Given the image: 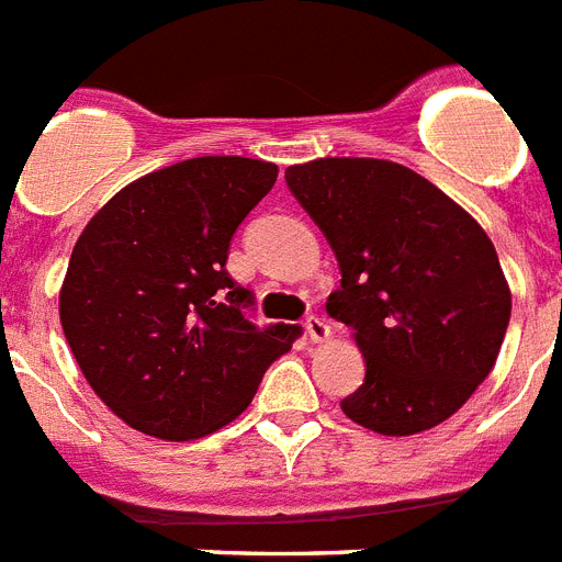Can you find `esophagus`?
<instances>
[{"label": "esophagus", "mask_w": 562, "mask_h": 562, "mask_svg": "<svg viewBox=\"0 0 562 562\" xmlns=\"http://www.w3.org/2000/svg\"><path fill=\"white\" fill-rule=\"evenodd\" d=\"M304 330H307L310 341H315V345H318V341H327V338H330V324L324 322V318H318V315H310L307 324H304Z\"/></svg>", "instance_id": "obj_1"}]
</instances>
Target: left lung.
<instances>
[{"mask_svg": "<svg viewBox=\"0 0 562 562\" xmlns=\"http://www.w3.org/2000/svg\"><path fill=\"white\" fill-rule=\"evenodd\" d=\"M286 187L327 235L341 270L327 313L353 330L364 382L347 419L414 437L451 419L485 382L512 318L497 249L442 189L402 164L322 157Z\"/></svg>", "mask_w": 562, "mask_h": 562, "instance_id": "obj_1", "label": "left lung"}]
</instances>
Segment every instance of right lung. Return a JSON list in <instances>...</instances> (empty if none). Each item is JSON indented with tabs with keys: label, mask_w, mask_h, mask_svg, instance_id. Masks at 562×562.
<instances>
[{
	"label": "right lung",
	"mask_w": 562,
	"mask_h": 562,
	"mask_svg": "<svg viewBox=\"0 0 562 562\" xmlns=\"http://www.w3.org/2000/svg\"><path fill=\"white\" fill-rule=\"evenodd\" d=\"M278 166L192 157L143 175L74 244L59 322L91 391L155 439L215 434L252 402L299 327H255L249 290L226 272L240 221L276 187Z\"/></svg>",
	"instance_id": "add662e5"
}]
</instances>
